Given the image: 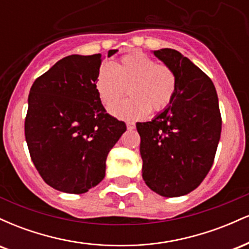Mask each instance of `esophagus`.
I'll return each instance as SVG.
<instances>
[{
    "instance_id": "1",
    "label": "esophagus",
    "mask_w": 249,
    "mask_h": 249,
    "mask_svg": "<svg viewBox=\"0 0 249 249\" xmlns=\"http://www.w3.org/2000/svg\"><path fill=\"white\" fill-rule=\"evenodd\" d=\"M126 126H127V130H133V128L136 127V125H134L133 123L127 122V123H126Z\"/></svg>"
}]
</instances>
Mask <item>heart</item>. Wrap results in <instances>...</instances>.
Masks as SVG:
<instances>
[{
	"instance_id": "heart-1",
	"label": "heart",
	"mask_w": 249,
	"mask_h": 249,
	"mask_svg": "<svg viewBox=\"0 0 249 249\" xmlns=\"http://www.w3.org/2000/svg\"><path fill=\"white\" fill-rule=\"evenodd\" d=\"M130 97L115 102L126 88ZM99 101L110 107L113 116L122 119H142L150 112H160L173 101L178 89V77L172 67L157 63L142 53L123 56L115 64L103 63L95 78Z\"/></svg>"
}]
</instances>
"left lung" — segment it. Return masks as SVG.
I'll return each mask as SVG.
<instances>
[{"label": "left lung", "mask_w": 249, "mask_h": 249, "mask_svg": "<svg viewBox=\"0 0 249 249\" xmlns=\"http://www.w3.org/2000/svg\"><path fill=\"white\" fill-rule=\"evenodd\" d=\"M178 77L172 103L151 122L137 123L142 179L156 193L172 198L190 193L212 167L221 133V113L213 82L173 49L154 51Z\"/></svg>", "instance_id": "obj_1"}]
</instances>
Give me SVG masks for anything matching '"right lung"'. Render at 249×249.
<instances>
[{
	"label": "right lung",
	"instance_id": "obj_1",
	"mask_svg": "<svg viewBox=\"0 0 249 249\" xmlns=\"http://www.w3.org/2000/svg\"><path fill=\"white\" fill-rule=\"evenodd\" d=\"M102 62L101 53L67 56L30 89L25 141L39 176L57 191L81 194L98 185L108 152L126 131L96 92Z\"/></svg>",
	"mask_w": 249,
	"mask_h": 249
}]
</instances>
